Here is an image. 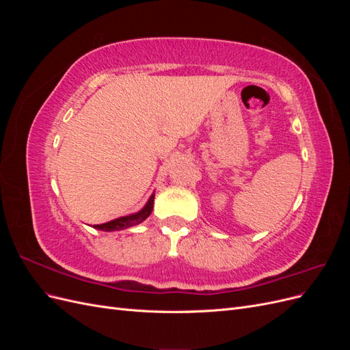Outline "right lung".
Returning <instances> with one entry per match:
<instances>
[{
	"instance_id": "right-lung-1",
	"label": "right lung",
	"mask_w": 350,
	"mask_h": 350,
	"mask_svg": "<svg viewBox=\"0 0 350 350\" xmlns=\"http://www.w3.org/2000/svg\"><path fill=\"white\" fill-rule=\"evenodd\" d=\"M153 201H154V194L149 198L147 204L139 211V213H134V215H130V216H122V217L107 221V224H102V225H93V228L111 232V230H121V229L131 228L134 225H139V224H142L143 220H146L147 217L150 216L152 210H153Z\"/></svg>"
}]
</instances>
